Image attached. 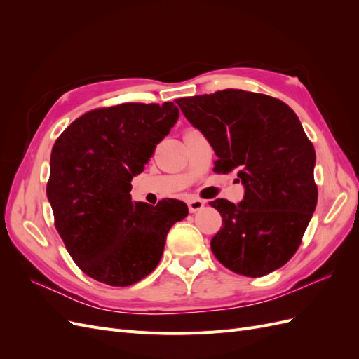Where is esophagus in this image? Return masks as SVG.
<instances>
[{"label":"esophagus","instance_id":"1","mask_svg":"<svg viewBox=\"0 0 359 359\" xmlns=\"http://www.w3.org/2000/svg\"><path fill=\"white\" fill-rule=\"evenodd\" d=\"M189 210H190V212H196V211H201L203 206H205V201H202V199H198V198H193V199H190L189 201Z\"/></svg>","mask_w":359,"mask_h":359}]
</instances>
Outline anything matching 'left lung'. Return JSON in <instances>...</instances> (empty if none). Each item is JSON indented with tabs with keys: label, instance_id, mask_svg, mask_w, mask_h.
Segmentation results:
<instances>
[{
	"label": "left lung",
	"instance_id": "left-lung-1",
	"mask_svg": "<svg viewBox=\"0 0 359 359\" xmlns=\"http://www.w3.org/2000/svg\"><path fill=\"white\" fill-rule=\"evenodd\" d=\"M184 116L214 148L217 173L236 172L241 203L217 199L222 229L211 250L227 269L262 277L297 253L318 203L316 153L297 114L274 97L244 90L178 99Z\"/></svg>",
	"mask_w": 359,
	"mask_h": 359
}]
</instances>
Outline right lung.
Here are the masks:
<instances>
[{
    "label": "right lung",
    "instance_id": "add662e5",
    "mask_svg": "<svg viewBox=\"0 0 359 359\" xmlns=\"http://www.w3.org/2000/svg\"><path fill=\"white\" fill-rule=\"evenodd\" d=\"M180 116L166 102L123 103L83 114L64 130L50 154L46 194L69 255L86 276L126 287L153 273L166 235L187 205L132 201V180Z\"/></svg>",
    "mask_w": 359,
    "mask_h": 359
}]
</instances>
